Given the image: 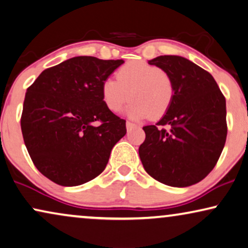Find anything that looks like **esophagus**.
<instances>
[{
    "label": "esophagus",
    "mask_w": 248,
    "mask_h": 248,
    "mask_svg": "<svg viewBox=\"0 0 248 248\" xmlns=\"http://www.w3.org/2000/svg\"><path fill=\"white\" fill-rule=\"evenodd\" d=\"M125 127H127L128 130H130V129L136 127V124L134 123H130V121H127V123H125Z\"/></svg>",
    "instance_id": "34e87169"
}]
</instances>
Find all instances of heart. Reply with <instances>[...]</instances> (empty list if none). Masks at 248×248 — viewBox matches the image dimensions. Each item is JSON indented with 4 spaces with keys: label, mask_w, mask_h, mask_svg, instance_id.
Segmentation results:
<instances>
[{
    "label": "heart",
    "mask_w": 248,
    "mask_h": 248,
    "mask_svg": "<svg viewBox=\"0 0 248 248\" xmlns=\"http://www.w3.org/2000/svg\"><path fill=\"white\" fill-rule=\"evenodd\" d=\"M174 84L169 73L156 65L135 61L127 62L117 72V79L107 78L101 85L106 107L119 112L132 100L127 113L132 119L151 117L158 120L169 112L174 100Z\"/></svg>",
    "instance_id": "1"
}]
</instances>
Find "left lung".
Wrapping results in <instances>:
<instances>
[{
	"label": "left lung",
	"mask_w": 248,
	"mask_h": 248,
	"mask_svg": "<svg viewBox=\"0 0 248 248\" xmlns=\"http://www.w3.org/2000/svg\"><path fill=\"white\" fill-rule=\"evenodd\" d=\"M148 64L169 73L175 92L169 112L156 124L142 127V166L160 183L190 186L214 170L224 149L226 99L210 73L189 59L164 55Z\"/></svg>",
	"instance_id": "left-lung-1"
}]
</instances>
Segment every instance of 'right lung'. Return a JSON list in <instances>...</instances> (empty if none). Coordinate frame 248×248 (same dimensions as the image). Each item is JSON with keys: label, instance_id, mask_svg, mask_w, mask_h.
<instances>
[{"label": "right lung", "instance_id": "add662e5", "mask_svg": "<svg viewBox=\"0 0 248 248\" xmlns=\"http://www.w3.org/2000/svg\"><path fill=\"white\" fill-rule=\"evenodd\" d=\"M78 56L49 67L27 89L24 144L38 170L62 186H81L106 169L125 120L104 104L101 85L124 64Z\"/></svg>", "mask_w": 248, "mask_h": 248}]
</instances>
